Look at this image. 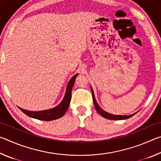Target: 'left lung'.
Returning <instances> with one entry per match:
<instances>
[{
    "mask_svg": "<svg viewBox=\"0 0 161 161\" xmlns=\"http://www.w3.org/2000/svg\"><path fill=\"white\" fill-rule=\"evenodd\" d=\"M91 90H92V98H93V102H94V107L95 108H96V110L98 111V113H99L101 116H103V118H106L107 119H110V120H123V119H129L130 117L133 116V115H135V114L137 113H135V114H130V115H127V116H123V115H114V114H111L109 113H107L105 111H103L102 108H101L99 105H98V103L97 102L96 99H95V97H94V92H93V89L91 87Z\"/></svg>",
    "mask_w": 161,
    "mask_h": 161,
    "instance_id": "obj_1",
    "label": "left lung"
}]
</instances>
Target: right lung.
<instances>
[{
	"instance_id": "right-lung-1",
	"label": "right lung",
	"mask_w": 161,
	"mask_h": 161,
	"mask_svg": "<svg viewBox=\"0 0 161 161\" xmlns=\"http://www.w3.org/2000/svg\"><path fill=\"white\" fill-rule=\"evenodd\" d=\"M78 76V74L73 76L72 78L69 80L67 84L66 93H65L64 97L59 105L57 106L56 107L50 108V109L44 110V111H28L23 108L19 107V108L23 111V112L26 114L31 118L36 119L38 120H42V121H53V120L58 119L59 118L64 115L66 113L71 101V96H72V89L74 86L75 79Z\"/></svg>"
}]
</instances>
